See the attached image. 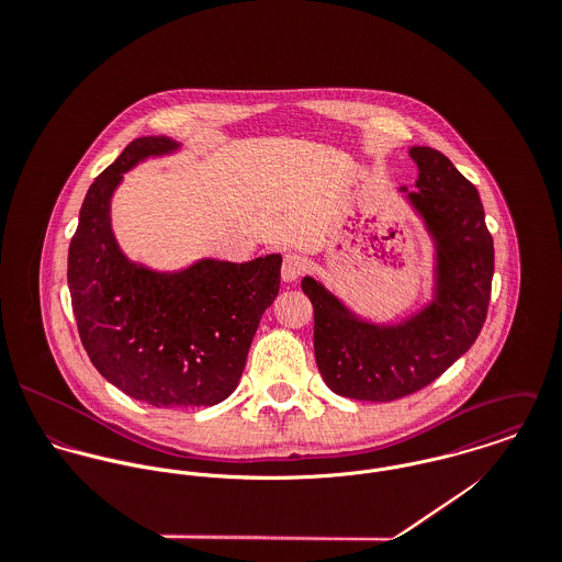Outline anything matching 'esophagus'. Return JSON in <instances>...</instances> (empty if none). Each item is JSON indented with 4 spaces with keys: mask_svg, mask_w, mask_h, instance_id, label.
<instances>
[{
    "mask_svg": "<svg viewBox=\"0 0 562 562\" xmlns=\"http://www.w3.org/2000/svg\"><path fill=\"white\" fill-rule=\"evenodd\" d=\"M305 270H307V261H305V257H301V255H296V252H288V255L283 257L281 277H283V281H285V283L296 281L299 277H303V274H305Z\"/></svg>",
    "mask_w": 562,
    "mask_h": 562,
    "instance_id": "34e87169",
    "label": "esophagus"
}]
</instances>
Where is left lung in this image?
<instances>
[{
  "mask_svg": "<svg viewBox=\"0 0 562 562\" xmlns=\"http://www.w3.org/2000/svg\"><path fill=\"white\" fill-rule=\"evenodd\" d=\"M415 192L406 201L435 241L432 301L396 324L361 321L312 277L314 350L324 383L355 401L392 402L439 379L481 333L493 279V238L479 190L430 147H413Z\"/></svg>",
  "mask_w": 562,
  "mask_h": 562,
  "instance_id": "8db88e82",
  "label": "left lung"
}]
</instances>
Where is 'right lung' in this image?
Masks as SVG:
<instances>
[{
	"instance_id": "right-lung-1",
	"label": "right lung",
	"mask_w": 562,
	"mask_h": 562,
	"mask_svg": "<svg viewBox=\"0 0 562 562\" xmlns=\"http://www.w3.org/2000/svg\"><path fill=\"white\" fill-rule=\"evenodd\" d=\"M175 149L166 136L136 138L94 179L67 279L81 344L105 381L161 408L212 406L240 383L261 314L279 294L281 255L201 259L179 272L130 261L112 234V194L132 166Z\"/></svg>"
}]
</instances>
